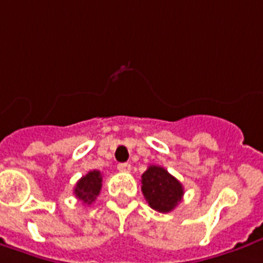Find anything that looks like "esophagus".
I'll return each mask as SVG.
<instances>
[{
  "label": "esophagus",
  "instance_id": "34e87169",
  "mask_svg": "<svg viewBox=\"0 0 263 263\" xmlns=\"http://www.w3.org/2000/svg\"><path fill=\"white\" fill-rule=\"evenodd\" d=\"M118 170L122 171V173H128V171H131V164H128V162H119L118 164Z\"/></svg>",
  "mask_w": 263,
  "mask_h": 263
}]
</instances>
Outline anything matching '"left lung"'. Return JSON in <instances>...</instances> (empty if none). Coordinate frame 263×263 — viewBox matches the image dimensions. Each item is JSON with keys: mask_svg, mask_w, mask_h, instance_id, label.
Segmentation results:
<instances>
[{"mask_svg": "<svg viewBox=\"0 0 263 263\" xmlns=\"http://www.w3.org/2000/svg\"><path fill=\"white\" fill-rule=\"evenodd\" d=\"M141 184L149 207L160 213L174 210L183 199V184L160 165H149L141 177Z\"/></svg>", "mask_w": 263, "mask_h": 263, "instance_id": "8db88e82", "label": "left lung"}]
</instances>
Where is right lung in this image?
<instances>
[{
  "instance_id": "add662e5",
  "label": "right lung",
  "mask_w": 263,
  "mask_h": 263,
  "mask_svg": "<svg viewBox=\"0 0 263 263\" xmlns=\"http://www.w3.org/2000/svg\"><path fill=\"white\" fill-rule=\"evenodd\" d=\"M102 189V174L101 171L93 170L89 171L86 176H83L74 187V196L83 204H92L96 197L99 196Z\"/></svg>"
}]
</instances>
